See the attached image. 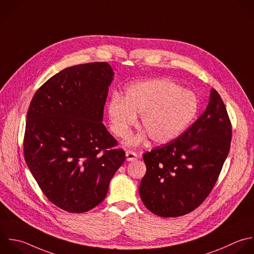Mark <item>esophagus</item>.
Wrapping results in <instances>:
<instances>
[{
  "instance_id": "34e87169",
  "label": "esophagus",
  "mask_w": 254,
  "mask_h": 254,
  "mask_svg": "<svg viewBox=\"0 0 254 254\" xmlns=\"http://www.w3.org/2000/svg\"><path fill=\"white\" fill-rule=\"evenodd\" d=\"M138 159V155L133 151H127L126 152V160L128 162H133Z\"/></svg>"
}]
</instances>
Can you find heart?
Here are the masks:
<instances>
[{
	"label": "heart",
	"instance_id": "1",
	"mask_svg": "<svg viewBox=\"0 0 254 254\" xmlns=\"http://www.w3.org/2000/svg\"><path fill=\"white\" fill-rule=\"evenodd\" d=\"M199 110L197 96L170 79H152L130 86L121 98L113 95L107 104L112 132L119 138L128 135L141 115L144 132L128 141L137 146L147 136L154 143L167 144L178 139L194 121Z\"/></svg>",
	"mask_w": 254,
	"mask_h": 254
}]
</instances>
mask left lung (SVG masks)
<instances>
[{
  "label": "left lung",
  "instance_id": "8db88e82",
  "mask_svg": "<svg viewBox=\"0 0 254 254\" xmlns=\"http://www.w3.org/2000/svg\"><path fill=\"white\" fill-rule=\"evenodd\" d=\"M231 141V124L224 103L210 90L204 112L178 139L143 155L147 171L139 193L145 206L163 217L196 208L209 194Z\"/></svg>",
  "mask_w": 254,
  "mask_h": 254
}]
</instances>
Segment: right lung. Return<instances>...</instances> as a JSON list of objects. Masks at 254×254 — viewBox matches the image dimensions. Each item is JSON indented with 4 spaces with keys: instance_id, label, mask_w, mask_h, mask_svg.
<instances>
[{
    "instance_id": "obj_1",
    "label": "right lung",
    "mask_w": 254,
    "mask_h": 254,
    "mask_svg": "<svg viewBox=\"0 0 254 254\" xmlns=\"http://www.w3.org/2000/svg\"><path fill=\"white\" fill-rule=\"evenodd\" d=\"M113 69L107 63L64 68L34 95L24 155L46 196L69 212H85L106 196L125 152L103 125Z\"/></svg>"
}]
</instances>
